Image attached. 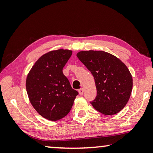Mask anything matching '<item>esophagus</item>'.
Instances as JSON below:
<instances>
[{"mask_svg":"<svg viewBox=\"0 0 153 153\" xmlns=\"http://www.w3.org/2000/svg\"><path fill=\"white\" fill-rule=\"evenodd\" d=\"M78 91H79V94L81 95V96H82V95H83V94H84V88H82L79 89Z\"/></svg>","mask_w":153,"mask_h":153,"instance_id":"obj_1","label":"esophagus"}]
</instances>
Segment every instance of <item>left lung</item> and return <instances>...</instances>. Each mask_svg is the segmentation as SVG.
I'll use <instances>...</instances> for the list:
<instances>
[{"label":"left lung","mask_w":153,"mask_h":153,"mask_svg":"<svg viewBox=\"0 0 153 153\" xmlns=\"http://www.w3.org/2000/svg\"><path fill=\"white\" fill-rule=\"evenodd\" d=\"M77 58L91 72L97 94L90 102L96 110L104 115L120 112L126 105L132 90L133 80L123 62L105 51H80Z\"/></svg>","instance_id":"1"}]
</instances>
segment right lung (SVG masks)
Listing matches in <instances>:
<instances>
[{"instance_id": "1", "label": "right lung", "mask_w": 153, "mask_h": 153, "mask_svg": "<svg viewBox=\"0 0 153 153\" xmlns=\"http://www.w3.org/2000/svg\"><path fill=\"white\" fill-rule=\"evenodd\" d=\"M72 51L59 49L42 55L32 67L26 79L30 101L46 120L56 121L69 113L78 92L72 88L63 69Z\"/></svg>"}]
</instances>
